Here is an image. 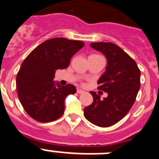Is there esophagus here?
Returning a JSON list of instances; mask_svg holds the SVG:
<instances>
[{
    "mask_svg": "<svg viewBox=\"0 0 159 159\" xmlns=\"http://www.w3.org/2000/svg\"><path fill=\"white\" fill-rule=\"evenodd\" d=\"M84 91H83V90L81 89H77V93L78 94H84Z\"/></svg>",
    "mask_w": 159,
    "mask_h": 159,
    "instance_id": "obj_1",
    "label": "esophagus"
}]
</instances>
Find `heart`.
Listing matches in <instances>:
<instances>
[{
	"label": "heart",
	"instance_id": "b5f03b06",
	"mask_svg": "<svg viewBox=\"0 0 159 159\" xmlns=\"http://www.w3.org/2000/svg\"><path fill=\"white\" fill-rule=\"evenodd\" d=\"M92 56H98V55H92Z\"/></svg>",
	"mask_w": 159,
	"mask_h": 159
}]
</instances>
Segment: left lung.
<instances>
[{
	"label": "left lung",
	"mask_w": 159,
	"mask_h": 159,
	"mask_svg": "<svg viewBox=\"0 0 159 159\" xmlns=\"http://www.w3.org/2000/svg\"><path fill=\"white\" fill-rule=\"evenodd\" d=\"M91 47L106 57V71L99 78L98 89L108 94L100 99L91 92L93 102L84 108V116L98 127L116 124L127 116L140 88V70L131 57L118 45L107 42L91 43Z\"/></svg>",
	"instance_id": "obj_1"
}]
</instances>
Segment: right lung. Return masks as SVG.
Masks as SVG:
<instances>
[{
    "label": "right lung",
    "mask_w": 159,
    "mask_h": 159,
    "mask_svg": "<svg viewBox=\"0 0 159 159\" xmlns=\"http://www.w3.org/2000/svg\"><path fill=\"white\" fill-rule=\"evenodd\" d=\"M84 46L80 40L53 38L40 43L25 59L16 75V90L30 117L48 123L63 116L64 99L76 89L72 84H55V73L67 68L73 55Z\"/></svg>",
    "instance_id": "obj_1"
}]
</instances>
